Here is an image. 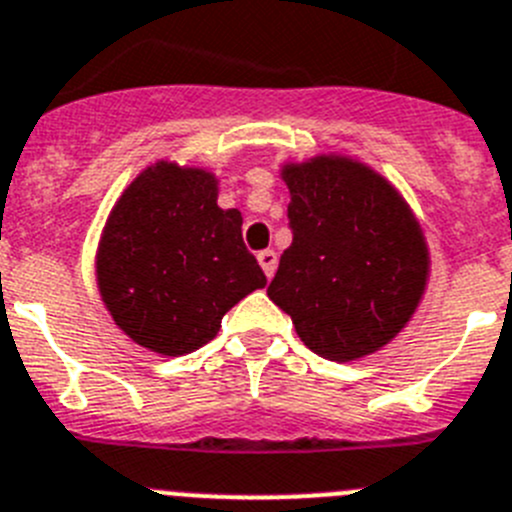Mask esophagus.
Returning a JSON list of instances; mask_svg holds the SVG:
<instances>
[{
	"mask_svg": "<svg viewBox=\"0 0 512 512\" xmlns=\"http://www.w3.org/2000/svg\"><path fill=\"white\" fill-rule=\"evenodd\" d=\"M259 264H261V269H264V274L269 276H274V271H276V253L271 251V248H266V251H259Z\"/></svg>",
	"mask_w": 512,
	"mask_h": 512,
	"instance_id": "34e87169",
	"label": "esophagus"
}]
</instances>
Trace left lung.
I'll list each match as a JSON object with an SVG mask.
<instances>
[{
    "label": "left lung",
    "instance_id": "1",
    "mask_svg": "<svg viewBox=\"0 0 512 512\" xmlns=\"http://www.w3.org/2000/svg\"><path fill=\"white\" fill-rule=\"evenodd\" d=\"M292 246L271 279V302L312 353L348 363L406 327L429 276L419 220L396 187L365 164L322 154L284 164Z\"/></svg>",
    "mask_w": 512,
    "mask_h": 512
}]
</instances>
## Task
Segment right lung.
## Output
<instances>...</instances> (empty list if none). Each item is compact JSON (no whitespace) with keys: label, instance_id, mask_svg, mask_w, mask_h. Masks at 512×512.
<instances>
[{"label":"right lung","instance_id":"obj_1","mask_svg":"<svg viewBox=\"0 0 512 512\" xmlns=\"http://www.w3.org/2000/svg\"><path fill=\"white\" fill-rule=\"evenodd\" d=\"M236 208H218V180L157 162L111 210L96 253L103 304L131 340L159 355L203 348L223 314L266 276L241 236Z\"/></svg>","mask_w":512,"mask_h":512}]
</instances>
